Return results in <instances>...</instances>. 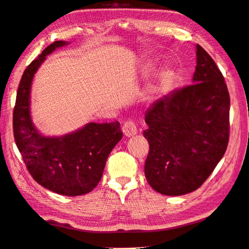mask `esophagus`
Returning <instances> with one entry per match:
<instances>
[{
  "instance_id": "34e87169",
  "label": "esophagus",
  "mask_w": 249,
  "mask_h": 249,
  "mask_svg": "<svg viewBox=\"0 0 249 249\" xmlns=\"http://www.w3.org/2000/svg\"><path fill=\"white\" fill-rule=\"evenodd\" d=\"M122 130H123V133L126 137L134 136V135L137 134L136 123H135V122L132 120L126 121L123 125V127H122Z\"/></svg>"
}]
</instances>
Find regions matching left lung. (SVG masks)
<instances>
[{"label":"left lung","instance_id":"obj_1","mask_svg":"<svg viewBox=\"0 0 249 249\" xmlns=\"http://www.w3.org/2000/svg\"><path fill=\"white\" fill-rule=\"evenodd\" d=\"M193 84L175 89L144 116L149 142L144 176L156 192L179 196L196 191L228 148L230 94L224 77L197 44Z\"/></svg>","mask_w":249,"mask_h":249}]
</instances>
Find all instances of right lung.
Returning a JSON list of instances; mask_svg holds the SVG:
<instances>
[{
    "label": "right lung",
    "mask_w": 249,
    "mask_h": 249,
    "mask_svg": "<svg viewBox=\"0 0 249 249\" xmlns=\"http://www.w3.org/2000/svg\"><path fill=\"white\" fill-rule=\"evenodd\" d=\"M64 41H54L27 66L18 86L13 112L16 146L33 178L51 192L80 196L91 192L102 178L112 149L123 137L119 122L89 123L63 137H44L31 123L30 86L38 67L48 54Z\"/></svg>",
    "instance_id": "1"
}]
</instances>
